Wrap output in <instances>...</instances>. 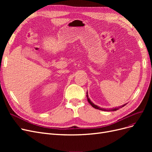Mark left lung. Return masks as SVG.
Instances as JSON below:
<instances>
[{"label":"left lung","instance_id":"left-lung-1","mask_svg":"<svg viewBox=\"0 0 152 152\" xmlns=\"http://www.w3.org/2000/svg\"><path fill=\"white\" fill-rule=\"evenodd\" d=\"M87 101H88V102L90 103V104L92 106V107H93V108H96V109H98V110H103V111H116V110H118L119 108H121L122 107H124V106H125L126 104H123V105H122V106H121V107H117V108H112V109H111V110H107V109H105V108H100L99 107H98V106H97V105H96V104H94L93 102H91V101L90 100V99L89 98V96H88V94H87Z\"/></svg>","mask_w":152,"mask_h":152}]
</instances>
